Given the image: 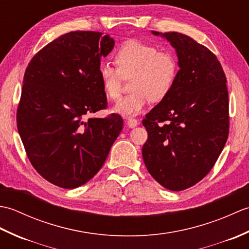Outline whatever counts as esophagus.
<instances>
[{
    "label": "esophagus",
    "instance_id": "1",
    "mask_svg": "<svg viewBox=\"0 0 249 249\" xmlns=\"http://www.w3.org/2000/svg\"><path fill=\"white\" fill-rule=\"evenodd\" d=\"M138 124H139L138 120L133 119V118H128V119H127V125H128V127L134 128V127H136V126L138 125Z\"/></svg>",
    "mask_w": 249,
    "mask_h": 249
}]
</instances>
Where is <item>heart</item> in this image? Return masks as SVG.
I'll list each match as a JSON object with an SVG mask.
<instances>
[{
    "instance_id": "1",
    "label": "heart",
    "mask_w": 249,
    "mask_h": 249,
    "mask_svg": "<svg viewBox=\"0 0 249 249\" xmlns=\"http://www.w3.org/2000/svg\"><path fill=\"white\" fill-rule=\"evenodd\" d=\"M116 68L107 63L98 67V76L107 97L121 96L123 78L131 76V92L114 106V111L125 116L136 115L150 102L165 99L178 75L177 57L169 51H158L155 46L139 40H127L114 54Z\"/></svg>"
}]
</instances>
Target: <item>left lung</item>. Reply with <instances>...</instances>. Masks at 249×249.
Here are the masks:
<instances>
[{
  "label": "left lung",
  "mask_w": 249,
  "mask_h": 249,
  "mask_svg": "<svg viewBox=\"0 0 249 249\" xmlns=\"http://www.w3.org/2000/svg\"><path fill=\"white\" fill-rule=\"evenodd\" d=\"M160 35L176 49L179 71L170 94L142 120L147 131L142 157L161 186L179 192L201 181L224 149L229 135L228 89L210 49L178 32Z\"/></svg>",
  "instance_id": "1"
}]
</instances>
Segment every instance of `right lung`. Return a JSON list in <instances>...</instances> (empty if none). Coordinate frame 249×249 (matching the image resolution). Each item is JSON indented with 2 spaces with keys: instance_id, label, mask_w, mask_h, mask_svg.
Returning a JSON list of instances; mask_svg holds the SVG:
<instances>
[{
  "instance_id": "1",
  "label": "right lung",
  "mask_w": 249,
  "mask_h": 249,
  "mask_svg": "<svg viewBox=\"0 0 249 249\" xmlns=\"http://www.w3.org/2000/svg\"><path fill=\"white\" fill-rule=\"evenodd\" d=\"M113 46L108 34L70 32L37 52L25 70L18 131L32 166L59 187L89 182L123 128L118 113L89 118L107 108L98 67Z\"/></svg>"
}]
</instances>
